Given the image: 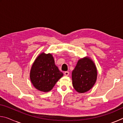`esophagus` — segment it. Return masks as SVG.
Instances as JSON below:
<instances>
[{"instance_id": "obj_1", "label": "esophagus", "mask_w": 123, "mask_h": 123, "mask_svg": "<svg viewBox=\"0 0 123 123\" xmlns=\"http://www.w3.org/2000/svg\"><path fill=\"white\" fill-rule=\"evenodd\" d=\"M64 75H66V76H68V75H69V72H68V71H66V72H65L64 73Z\"/></svg>"}]
</instances>
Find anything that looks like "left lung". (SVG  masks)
Masks as SVG:
<instances>
[{
	"label": "left lung",
	"instance_id": "left-lung-1",
	"mask_svg": "<svg viewBox=\"0 0 123 123\" xmlns=\"http://www.w3.org/2000/svg\"><path fill=\"white\" fill-rule=\"evenodd\" d=\"M97 78L95 64L89 58L79 60L72 72L73 86L79 93H85L92 88Z\"/></svg>",
	"mask_w": 123,
	"mask_h": 123
}]
</instances>
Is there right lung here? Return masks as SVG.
<instances>
[{"label":"right lung","instance_id":"obj_1","mask_svg":"<svg viewBox=\"0 0 123 123\" xmlns=\"http://www.w3.org/2000/svg\"><path fill=\"white\" fill-rule=\"evenodd\" d=\"M63 75L55 64L51 54L43 53L33 63L30 76L35 88L45 92L51 90Z\"/></svg>","mask_w":123,"mask_h":123}]
</instances>
